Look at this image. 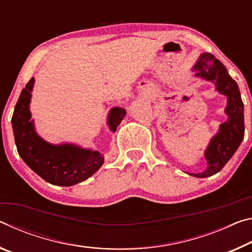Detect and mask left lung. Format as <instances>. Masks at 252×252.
Wrapping results in <instances>:
<instances>
[{
    "label": "left lung",
    "mask_w": 252,
    "mask_h": 252,
    "mask_svg": "<svg viewBox=\"0 0 252 252\" xmlns=\"http://www.w3.org/2000/svg\"><path fill=\"white\" fill-rule=\"evenodd\" d=\"M194 77L213 82L216 90L226 97L224 113L228 119L220 124L219 130L210 141L204 158L208 166L201 173H188L194 177H209L223 168L240 146L245 136V118H243V102L240 90L228 70L220 60L211 53H202L192 67Z\"/></svg>",
    "instance_id": "1"
}]
</instances>
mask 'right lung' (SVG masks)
<instances>
[{"instance_id":"add662e5","label":"right lung","mask_w":252,"mask_h":252,"mask_svg":"<svg viewBox=\"0 0 252 252\" xmlns=\"http://www.w3.org/2000/svg\"><path fill=\"white\" fill-rule=\"evenodd\" d=\"M34 78L22 89L16 102L12 127L18 153L33 172L44 181L59 187L84 182L104 164V155L98 151L84 148L71 143L51 144L36 133L31 121L30 102ZM126 115L122 107H113L107 117V125L115 133Z\"/></svg>"}]
</instances>
